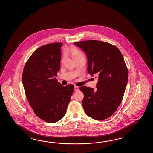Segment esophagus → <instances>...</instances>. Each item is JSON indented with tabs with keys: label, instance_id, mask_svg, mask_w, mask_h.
I'll return each mask as SVG.
<instances>
[{
	"label": "esophagus",
	"instance_id": "34e87169",
	"mask_svg": "<svg viewBox=\"0 0 153 153\" xmlns=\"http://www.w3.org/2000/svg\"><path fill=\"white\" fill-rule=\"evenodd\" d=\"M74 90L75 91H78L79 90V88L78 87V86H74Z\"/></svg>",
	"mask_w": 153,
	"mask_h": 153
}]
</instances>
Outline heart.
Returning <instances> with one entry per match:
<instances>
[{
    "label": "heart",
    "mask_w": 153,
    "mask_h": 153,
    "mask_svg": "<svg viewBox=\"0 0 153 153\" xmlns=\"http://www.w3.org/2000/svg\"><path fill=\"white\" fill-rule=\"evenodd\" d=\"M65 52L69 53L70 54H71L73 56V57L75 59L76 61L79 59L85 57L84 55L83 54V53L75 46H72L70 48L66 49ZM65 56H63V57H62L63 61H64L65 59Z\"/></svg>",
    "instance_id": "heart-1"
}]
</instances>
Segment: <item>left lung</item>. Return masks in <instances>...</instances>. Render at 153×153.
Returning a JSON list of instances; mask_svg holds the SVG:
<instances>
[{
  "instance_id": "obj_1",
  "label": "left lung",
  "mask_w": 153,
  "mask_h": 153,
  "mask_svg": "<svg viewBox=\"0 0 153 153\" xmlns=\"http://www.w3.org/2000/svg\"><path fill=\"white\" fill-rule=\"evenodd\" d=\"M88 57V71L98 77L97 90L80 87L84 94L85 113L97 120L111 117L123 98L128 80V70L120 51L108 42L88 40L74 42Z\"/></svg>"
}]
</instances>
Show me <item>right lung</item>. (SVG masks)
Masks as SVG:
<instances>
[{"label": "right lung", "mask_w": 153, "mask_h": 153, "mask_svg": "<svg viewBox=\"0 0 153 153\" xmlns=\"http://www.w3.org/2000/svg\"><path fill=\"white\" fill-rule=\"evenodd\" d=\"M62 42L46 44L36 50L25 64L22 82L26 97L37 117L48 123L65 115L73 85L62 86L55 78L60 69Z\"/></svg>", "instance_id": "obj_1"}]
</instances>
